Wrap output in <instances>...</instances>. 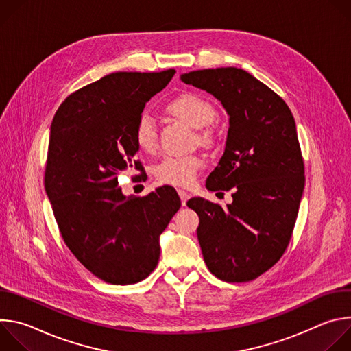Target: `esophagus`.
<instances>
[{
    "mask_svg": "<svg viewBox=\"0 0 351 351\" xmlns=\"http://www.w3.org/2000/svg\"><path fill=\"white\" fill-rule=\"evenodd\" d=\"M178 194H179V197H180V199H182V206H186L190 194H189L187 191H184V190H178Z\"/></svg>",
    "mask_w": 351,
    "mask_h": 351,
    "instance_id": "esophagus-1",
    "label": "esophagus"
}]
</instances>
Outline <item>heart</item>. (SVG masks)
Wrapping results in <instances>:
<instances>
[{"mask_svg":"<svg viewBox=\"0 0 351 351\" xmlns=\"http://www.w3.org/2000/svg\"><path fill=\"white\" fill-rule=\"evenodd\" d=\"M167 111L184 123L202 129L199 137L203 141L211 140V129L208 126L215 121L217 111L204 97L193 93L180 94L171 99ZM133 138L141 152H156L158 133L153 119L148 115L138 118L133 130ZM202 167L203 161L197 156H168L154 168V175L160 184L186 187L195 180L197 172Z\"/></svg>","mask_w":351,"mask_h":351,"instance_id":"b5f03b06","label":"heart"}]
</instances>
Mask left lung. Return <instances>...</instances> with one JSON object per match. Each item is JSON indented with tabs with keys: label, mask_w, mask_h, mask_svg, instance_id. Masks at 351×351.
<instances>
[{
	"label": "left lung",
	"mask_w": 351,
	"mask_h": 351,
	"mask_svg": "<svg viewBox=\"0 0 351 351\" xmlns=\"http://www.w3.org/2000/svg\"><path fill=\"white\" fill-rule=\"evenodd\" d=\"M217 97L229 114L225 153L207 178L211 191H233L228 208L194 197L197 237L218 279L248 282L272 268L289 245L304 190V161L283 98L248 72L217 68L182 75Z\"/></svg>",
	"instance_id": "obj_1"
}]
</instances>
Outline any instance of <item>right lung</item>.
I'll list each match as a JSON object with an SVG mask.
<instances>
[{
  "mask_svg": "<svg viewBox=\"0 0 351 351\" xmlns=\"http://www.w3.org/2000/svg\"><path fill=\"white\" fill-rule=\"evenodd\" d=\"M175 73L107 75L68 95L51 123L47 195L72 254L107 283H137L156 269L160 234L180 208L171 186L130 198L118 187L140 165L133 130L144 106Z\"/></svg>",
  "mask_w": 351,
  "mask_h": 351,
  "instance_id": "right-lung-1",
  "label": "right lung"
}]
</instances>
